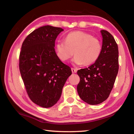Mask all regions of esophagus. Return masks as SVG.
Returning <instances> with one entry per match:
<instances>
[{
    "label": "esophagus",
    "mask_w": 134,
    "mask_h": 134,
    "mask_svg": "<svg viewBox=\"0 0 134 134\" xmlns=\"http://www.w3.org/2000/svg\"><path fill=\"white\" fill-rule=\"evenodd\" d=\"M71 71L72 73H76V72H77V70H76V69H74V68H71Z\"/></svg>",
    "instance_id": "obj_1"
}]
</instances>
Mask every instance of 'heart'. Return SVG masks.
<instances>
[{"label":"heart","instance_id":"obj_1","mask_svg":"<svg viewBox=\"0 0 134 134\" xmlns=\"http://www.w3.org/2000/svg\"><path fill=\"white\" fill-rule=\"evenodd\" d=\"M55 49L57 56L62 62H67L74 54V64L89 65L96 62L100 55L102 44L98 38L79 31L69 33L65 41L57 42Z\"/></svg>","mask_w":134,"mask_h":134}]
</instances>
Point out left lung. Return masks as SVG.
Returning <instances> with one entry per match:
<instances>
[{
	"mask_svg": "<svg viewBox=\"0 0 134 134\" xmlns=\"http://www.w3.org/2000/svg\"><path fill=\"white\" fill-rule=\"evenodd\" d=\"M102 46L100 55L94 64L77 71L80 82L77 89L80 98L89 105H98L108 99L118 72V47L113 36L100 31Z\"/></svg>",
	"mask_w": 134,
	"mask_h": 134,
	"instance_id": "obj_1",
	"label": "left lung"
}]
</instances>
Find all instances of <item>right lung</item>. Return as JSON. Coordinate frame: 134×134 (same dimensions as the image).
Wrapping results in <instances>:
<instances>
[{
	"mask_svg": "<svg viewBox=\"0 0 134 134\" xmlns=\"http://www.w3.org/2000/svg\"><path fill=\"white\" fill-rule=\"evenodd\" d=\"M64 29L40 27L27 36L19 55V70L29 98L42 108H50L60 99L63 86L71 74L70 67L57 56L55 41Z\"/></svg>",
	"mask_w": 134,
	"mask_h": 134,
	"instance_id": "obj_1",
	"label": "right lung"
}]
</instances>
